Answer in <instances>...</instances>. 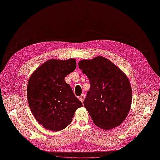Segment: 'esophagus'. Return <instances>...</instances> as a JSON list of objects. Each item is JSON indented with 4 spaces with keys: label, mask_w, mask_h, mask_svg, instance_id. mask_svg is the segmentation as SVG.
Here are the masks:
<instances>
[{
    "label": "esophagus",
    "mask_w": 160,
    "mask_h": 160,
    "mask_svg": "<svg viewBox=\"0 0 160 160\" xmlns=\"http://www.w3.org/2000/svg\"><path fill=\"white\" fill-rule=\"evenodd\" d=\"M85 98V95L84 94H82L79 97V99H80V101H81L83 103V101Z\"/></svg>",
    "instance_id": "obj_1"
}]
</instances>
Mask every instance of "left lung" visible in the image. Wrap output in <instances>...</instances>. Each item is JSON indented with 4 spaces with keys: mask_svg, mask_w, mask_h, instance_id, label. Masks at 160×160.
<instances>
[{
    "mask_svg": "<svg viewBox=\"0 0 160 160\" xmlns=\"http://www.w3.org/2000/svg\"><path fill=\"white\" fill-rule=\"evenodd\" d=\"M78 66L90 82L83 105L94 124L106 130L120 125L132 101V88L126 75L101 56L80 61Z\"/></svg>",
    "mask_w": 160,
    "mask_h": 160,
    "instance_id": "1",
    "label": "left lung"
}]
</instances>
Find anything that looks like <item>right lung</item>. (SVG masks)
Here are the masks:
<instances>
[{
  "label": "right lung",
  "instance_id": "obj_1",
  "mask_svg": "<svg viewBox=\"0 0 160 160\" xmlns=\"http://www.w3.org/2000/svg\"><path fill=\"white\" fill-rule=\"evenodd\" d=\"M77 67L76 60L51 59L38 68L28 80L27 99L37 121L59 132L72 121L75 112L83 106L65 77Z\"/></svg>",
  "mask_w": 160,
  "mask_h": 160
}]
</instances>
